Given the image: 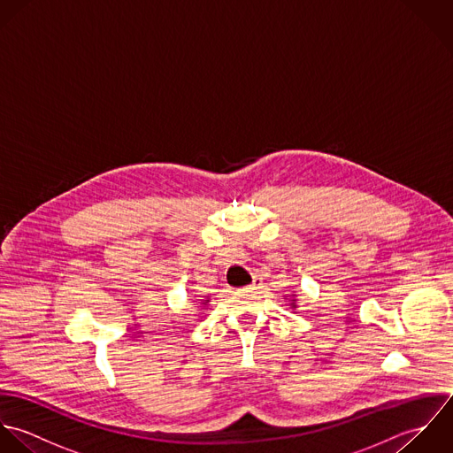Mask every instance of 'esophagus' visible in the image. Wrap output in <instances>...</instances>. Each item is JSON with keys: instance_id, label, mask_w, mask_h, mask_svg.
Returning a JSON list of instances; mask_svg holds the SVG:
<instances>
[{"instance_id": "esophagus-1", "label": "esophagus", "mask_w": 453, "mask_h": 453, "mask_svg": "<svg viewBox=\"0 0 453 453\" xmlns=\"http://www.w3.org/2000/svg\"><path fill=\"white\" fill-rule=\"evenodd\" d=\"M261 285H263V278H261V276H257V274H256V276H254V278H252V283H250V285H249V288H252V290H256V288H261Z\"/></svg>"}]
</instances>
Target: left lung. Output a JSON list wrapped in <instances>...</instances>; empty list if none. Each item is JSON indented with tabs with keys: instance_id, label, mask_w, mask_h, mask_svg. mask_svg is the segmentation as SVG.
<instances>
[{
	"instance_id": "8db88e82",
	"label": "left lung",
	"mask_w": 453,
	"mask_h": 453,
	"mask_svg": "<svg viewBox=\"0 0 453 453\" xmlns=\"http://www.w3.org/2000/svg\"><path fill=\"white\" fill-rule=\"evenodd\" d=\"M290 306H292V308H297V304H296V299H290Z\"/></svg>"
}]
</instances>
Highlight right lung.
<instances>
[{"instance_id": "obj_1", "label": "right lung", "mask_w": 453, "mask_h": 453, "mask_svg": "<svg viewBox=\"0 0 453 453\" xmlns=\"http://www.w3.org/2000/svg\"><path fill=\"white\" fill-rule=\"evenodd\" d=\"M206 303H208V299H204V301H203V303H201V304H206Z\"/></svg>"}]
</instances>
